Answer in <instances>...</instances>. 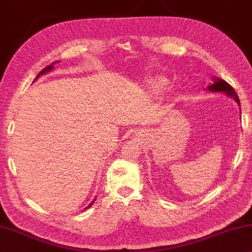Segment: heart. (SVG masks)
Listing matches in <instances>:
<instances>
[{
	"mask_svg": "<svg viewBox=\"0 0 252 252\" xmlns=\"http://www.w3.org/2000/svg\"><path fill=\"white\" fill-rule=\"evenodd\" d=\"M148 85H149V89L153 93H160L163 90H166L167 85H168V79L163 76H156V77L150 78L148 81Z\"/></svg>",
	"mask_w": 252,
	"mask_h": 252,
	"instance_id": "obj_1",
	"label": "heart"
}]
</instances>
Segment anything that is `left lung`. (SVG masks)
<instances>
[{"label":"left lung","instance_id":"left-lung-1","mask_svg":"<svg viewBox=\"0 0 252 252\" xmlns=\"http://www.w3.org/2000/svg\"><path fill=\"white\" fill-rule=\"evenodd\" d=\"M207 90L212 91V92H223V93H225V95H227V96L232 97L234 101L238 103V105L240 106V101H239V97H238L237 93L234 92L233 87L231 86L230 84H227L225 81H223V79L214 77L213 78V84L209 85Z\"/></svg>","mask_w":252,"mask_h":252}]
</instances>
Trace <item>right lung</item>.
<instances>
[{
  "instance_id": "add662e5",
  "label": "right lung",
  "mask_w": 252,
  "mask_h": 252,
  "mask_svg": "<svg viewBox=\"0 0 252 252\" xmlns=\"http://www.w3.org/2000/svg\"><path fill=\"white\" fill-rule=\"evenodd\" d=\"M56 63H57V62H56ZM54 63H51V65H49V66H47V67H45V68H43L41 71H40V73L38 74V76H37V77H35L34 78V81H37V78L38 77H40V76H41V75H43V74H47V73H49V71L51 70V69H53V67H54ZM94 201H95V199H94ZM94 201H92V203H91V204L89 205V206H87L86 207V209H89V207L90 206H92V204H93V203H94Z\"/></svg>"
}]
</instances>
